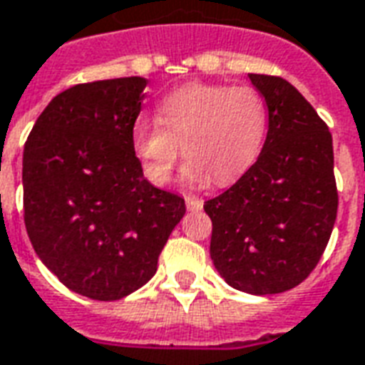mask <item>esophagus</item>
I'll list each match as a JSON object with an SVG mask.
<instances>
[{"label":"esophagus","mask_w":365,"mask_h":365,"mask_svg":"<svg viewBox=\"0 0 365 365\" xmlns=\"http://www.w3.org/2000/svg\"><path fill=\"white\" fill-rule=\"evenodd\" d=\"M185 205H187V209L190 210H201L203 209V199H199V197L193 195H185Z\"/></svg>","instance_id":"34e87169"}]
</instances>
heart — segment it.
Returning a JSON list of instances; mask_svg holds the SVG:
<instances>
[{
    "instance_id": "1",
    "label": "heart",
    "mask_w": 365,
    "mask_h": 365,
    "mask_svg": "<svg viewBox=\"0 0 365 365\" xmlns=\"http://www.w3.org/2000/svg\"><path fill=\"white\" fill-rule=\"evenodd\" d=\"M156 123L139 121L131 145L148 182L158 187L174 175L180 155L190 160L191 183L234 182L253 166L267 135V104L253 86L191 83L166 94Z\"/></svg>"
}]
</instances>
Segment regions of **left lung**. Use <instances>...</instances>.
Instances as JSON below:
<instances>
[{"instance_id": "left-lung-1", "label": "left lung", "mask_w": 365, "mask_h": 365, "mask_svg": "<svg viewBox=\"0 0 365 365\" xmlns=\"http://www.w3.org/2000/svg\"><path fill=\"white\" fill-rule=\"evenodd\" d=\"M265 96L269 131L255 164L230 190L205 201L210 259L232 288L280 294L309 277L339 209L333 137L298 88L274 75H247Z\"/></svg>"}]
</instances>
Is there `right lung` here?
<instances>
[{
    "mask_svg": "<svg viewBox=\"0 0 365 365\" xmlns=\"http://www.w3.org/2000/svg\"><path fill=\"white\" fill-rule=\"evenodd\" d=\"M147 79L81 83L38 115L23 153V209L36 255L69 290L125 298L153 279L185 215L143 178L131 145Z\"/></svg>",
    "mask_w": 365,
    "mask_h": 365,
    "instance_id": "add662e5",
    "label": "right lung"
}]
</instances>
